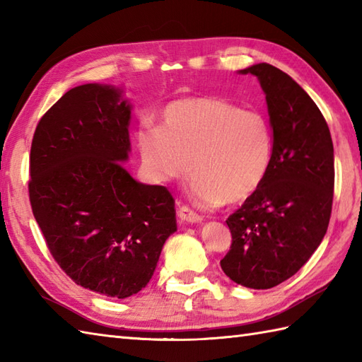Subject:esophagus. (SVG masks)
I'll return each instance as SVG.
<instances>
[{
	"label": "esophagus",
	"mask_w": 362,
	"mask_h": 362,
	"mask_svg": "<svg viewBox=\"0 0 362 362\" xmlns=\"http://www.w3.org/2000/svg\"><path fill=\"white\" fill-rule=\"evenodd\" d=\"M177 214H179V219L183 221V222H189V224H196V222H201L202 221V216H199L197 213H194L191 209H188V206L182 205L179 211H177Z\"/></svg>",
	"instance_id": "34e87169"
}]
</instances>
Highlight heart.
Wrapping results in <instances>:
<instances>
[{"label":"heart","mask_w":362,"mask_h":362,"mask_svg":"<svg viewBox=\"0 0 362 362\" xmlns=\"http://www.w3.org/2000/svg\"><path fill=\"white\" fill-rule=\"evenodd\" d=\"M143 166L156 182L182 180L193 163V193L205 205L241 204L259 188L272 161L271 122L258 110L224 99H175L160 112V127L138 132Z\"/></svg>","instance_id":"1"}]
</instances>
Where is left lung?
Segmentation results:
<instances>
[{"mask_svg": "<svg viewBox=\"0 0 362 362\" xmlns=\"http://www.w3.org/2000/svg\"><path fill=\"white\" fill-rule=\"evenodd\" d=\"M240 73L257 76L264 91L274 152L263 183L226 221L232 245L221 267L241 286L269 289L291 279L327 233L333 141L319 107L291 76L269 64Z\"/></svg>", "mask_w": 362, "mask_h": 362, "instance_id": "obj_1", "label": "left lung"}]
</instances>
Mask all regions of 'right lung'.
<instances>
[{"mask_svg":"<svg viewBox=\"0 0 362 362\" xmlns=\"http://www.w3.org/2000/svg\"><path fill=\"white\" fill-rule=\"evenodd\" d=\"M130 110L119 88L74 87L38 121L29 157V201L51 255L74 283L117 298L149 283L177 230L171 193L121 163Z\"/></svg>","mask_w":362,"mask_h":362,"instance_id":"1","label":"right lung"}]
</instances>
